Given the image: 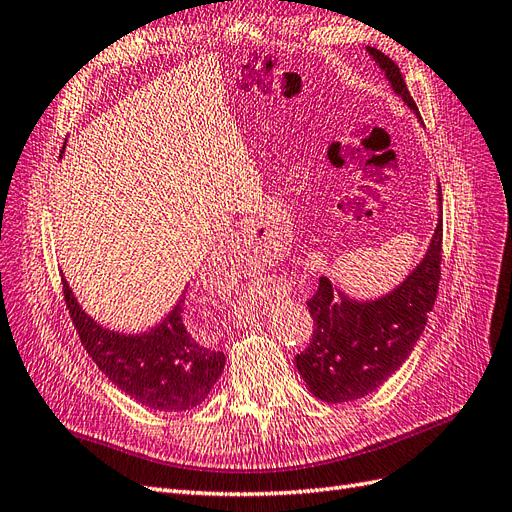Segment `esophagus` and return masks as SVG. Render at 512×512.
Returning a JSON list of instances; mask_svg holds the SVG:
<instances>
[{"label":"esophagus","instance_id":"obj_1","mask_svg":"<svg viewBox=\"0 0 512 512\" xmlns=\"http://www.w3.org/2000/svg\"><path fill=\"white\" fill-rule=\"evenodd\" d=\"M254 247H256V241H254L252 234L241 232L228 243V247H226V250H222V254H224V258L226 256L228 258H237V256L243 258V256H250L254 252ZM256 250H258V247H256Z\"/></svg>","mask_w":512,"mask_h":512}]
</instances>
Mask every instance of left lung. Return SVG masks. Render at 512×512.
Listing matches in <instances>:
<instances>
[{"mask_svg": "<svg viewBox=\"0 0 512 512\" xmlns=\"http://www.w3.org/2000/svg\"><path fill=\"white\" fill-rule=\"evenodd\" d=\"M398 96L418 112L405 77L392 58L368 47ZM444 224L435 228L431 247L409 278L388 297L357 303L334 297V286L319 278L316 293L306 301L314 321L306 351L295 364L310 392L323 403H347L377 390L409 357L433 310L441 278Z\"/></svg>", "mask_w": 512, "mask_h": 512, "instance_id": "obj_1", "label": "left lung"}]
</instances>
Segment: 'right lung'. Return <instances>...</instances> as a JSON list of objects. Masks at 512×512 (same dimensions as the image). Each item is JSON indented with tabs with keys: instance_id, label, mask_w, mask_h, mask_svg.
Returning <instances> with one entry per match:
<instances>
[{
	"instance_id": "obj_1",
	"label": "right lung",
	"mask_w": 512,
	"mask_h": 512,
	"mask_svg": "<svg viewBox=\"0 0 512 512\" xmlns=\"http://www.w3.org/2000/svg\"><path fill=\"white\" fill-rule=\"evenodd\" d=\"M66 310L92 362L114 385L150 409L200 405L222 375L226 357L202 344L185 319V297L150 334L120 336L96 325L62 280Z\"/></svg>"
}]
</instances>
